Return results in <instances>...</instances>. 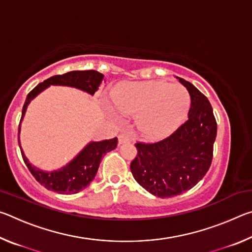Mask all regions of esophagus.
Instances as JSON below:
<instances>
[{
    "mask_svg": "<svg viewBox=\"0 0 252 252\" xmlns=\"http://www.w3.org/2000/svg\"><path fill=\"white\" fill-rule=\"evenodd\" d=\"M130 141V138L129 135L126 134V133H121L119 135V144H122V143H126V142H129Z\"/></svg>",
    "mask_w": 252,
    "mask_h": 252,
    "instance_id": "obj_1",
    "label": "esophagus"
}]
</instances>
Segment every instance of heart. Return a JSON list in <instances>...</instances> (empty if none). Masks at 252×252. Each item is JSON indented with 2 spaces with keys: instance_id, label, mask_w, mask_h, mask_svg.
I'll return each instance as SVG.
<instances>
[{
  "instance_id": "heart-1",
  "label": "heart",
  "mask_w": 252,
  "mask_h": 252,
  "mask_svg": "<svg viewBox=\"0 0 252 252\" xmlns=\"http://www.w3.org/2000/svg\"><path fill=\"white\" fill-rule=\"evenodd\" d=\"M119 110L136 113L138 129L150 139H162L173 133L186 121L191 97L181 84L165 81L127 82L113 93Z\"/></svg>"
}]
</instances>
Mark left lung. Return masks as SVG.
<instances>
[{
  "mask_svg": "<svg viewBox=\"0 0 252 252\" xmlns=\"http://www.w3.org/2000/svg\"><path fill=\"white\" fill-rule=\"evenodd\" d=\"M191 97L188 120L156 143L135 144L130 169L135 181L159 198H171L193 188L210 168L217 122L210 102L193 84L177 78Z\"/></svg>",
  "mask_w": 252,
  "mask_h": 252,
  "instance_id": "obj_1",
  "label": "left lung"
}]
</instances>
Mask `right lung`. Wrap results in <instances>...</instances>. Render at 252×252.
Wrapping results in <instances>:
<instances>
[{
	"label": "right lung",
	"mask_w": 252,
	"mask_h": 252,
	"mask_svg": "<svg viewBox=\"0 0 252 252\" xmlns=\"http://www.w3.org/2000/svg\"><path fill=\"white\" fill-rule=\"evenodd\" d=\"M103 78L104 75L95 70L71 71L62 75L51 76L48 80L37 84L27 96L22 110V118H21L19 126V144L21 153H22L23 160L32 176L35 178V180L41 186H43L48 190L61 194H73L85 189L94 179L102 158L117 148L118 138L89 142L64 167L53 170V171H44V170H41L30 163L29 159L25 157L24 151L22 150V147H21V122H22L25 112H27L28 105L34 97L39 95L41 92H43L45 89H48L50 85L75 88L93 95L97 91L101 83L104 81Z\"/></svg>",
	"instance_id": "add662e5"
}]
</instances>
